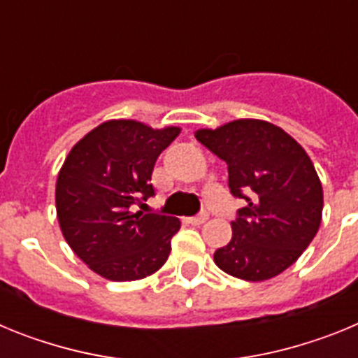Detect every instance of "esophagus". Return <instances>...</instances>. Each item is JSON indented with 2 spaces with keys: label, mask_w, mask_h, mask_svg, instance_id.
<instances>
[{
  "label": "esophagus",
  "mask_w": 358,
  "mask_h": 358,
  "mask_svg": "<svg viewBox=\"0 0 358 358\" xmlns=\"http://www.w3.org/2000/svg\"><path fill=\"white\" fill-rule=\"evenodd\" d=\"M208 218H210V215H208V213H201V215H197V217L186 218V220H188L189 224H194V226H201V224L206 222Z\"/></svg>",
  "instance_id": "esophagus-1"
}]
</instances>
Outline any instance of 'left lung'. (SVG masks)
I'll list each match as a JSON object with an SVG mask.
<instances>
[{
    "instance_id": "8db88e82",
    "label": "left lung",
    "mask_w": 358,
    "mask_h": 358,
    "mask_svg": "<svg viewBox=\"0 0 358 358\" xmlns=\"http://www.w3.org/2000/svg\"><path fill=\"white\" fill-rule=\"evenodd\" d=\"M195 138L226 161L231 194L248 202L231 222L229 243L215 251L217 267L245 281L281 274L321 226V179L305 148L278 125L255 118L199 129Z\"/></svg>"
}]
</instances>
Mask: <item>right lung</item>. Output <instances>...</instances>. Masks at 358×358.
<instances>
[{"instance_id": "add662e5", "label": "right lung", "mask_w": 358, "mask_h": 358, "mask_svg": "<svg viewBox=\"0 0 358 358\" xmlns=\"http://www.w3.org/2000/svg\"><path fill=\"white\" fill-rule=\"evenodd\" d=\"M179 132L173 125L107 120L73 145L59 170L55 208L62 235L106 280H143L169 260L179 218L132 206L154 195V164Z\"/></svg>"}]
</instances>
